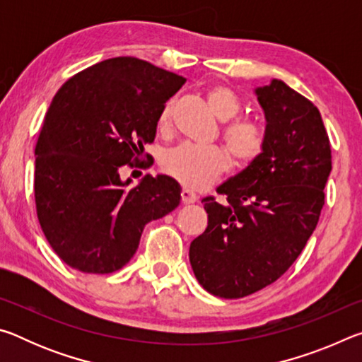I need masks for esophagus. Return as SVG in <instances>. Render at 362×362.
<instances>
[{
    "instance_id": "obj_1",
    "label": "esophagus",
    "mask_w": 362,
    "mask_h": 362,
    "mask_svg": "<svg viewBox=\"0 0 362 362\" xmlns=\"http://www.w3.org/2000/svg\"><path fill=\"white\" fill-rule=\"evenodd\" d=\"M180 196H182V203L183 204H193V203H196V201H198V196H196L192 192V189H188V188H183Z\"/></svg>"
}]
</instances>
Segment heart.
I'll return each instance as SVG.
<instances>
[{"label":"heart","instance_id":"b5f03b06","mask_svg":"<svg viewBox=\"0 0 362 362\" xmlns=\"http://www.w3.org/2000/svg\"><path fill=\"white\" fill-rule=\"evenodd\" d=\"M207 105L220 121H230L241 112V100L230 88L217 84L207 89ZM170 121V103L161 110L158 118L159 129H166ZM223 142L238 164L247 166L259 159L265 150V132L259 122L235 119L223 129ZM228 166L225 153L212 148L180 145L168 151L163 158V169L180 185L189 189L209 187Z\"/></svg>","mask_w":362,"mask_h":362}]
</instances>
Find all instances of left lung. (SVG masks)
<instances>
[{
  "mask_svg": "<svg viewBox=\"0 0 362 362\" xmlns=\"http://www.w3.org/2000/svg\"><path fill=\"white\" fill-rule=\"evenodd\" d=\"M265 115V150L204 198L207 228L189 244L198 283L241 298L274 283L313 235L332 169L320 110L281 79L255 88Z\"/></svg>",
  "mask_w": 362,
  "mask_h": 362,
  "instance_id": "left-lung-1",
  "label": "left lung"
}]
</instances>
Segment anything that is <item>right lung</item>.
I'll list each match as a JSON object with an SVG mask.
<instances>
[{
    "label": "right lung",
    "mask_w": 362,
    "mask_h": 362,
    "mask_svg": "<svg viewBox=\"0 0 362 362\" xmlns=\"http://www.w3.org/2000/svg\"><path fill=\"white\" fill-rule=\"evenodd\" d=\"M187 79L136 57L103 60L71 76L54 97L35 148V203L60 259L83 273L129 262L144 226L180 204L173 177L121 180L156 136L158 118Z\"/></svg>",
    "instance_id": "1"
}]
</instances>
